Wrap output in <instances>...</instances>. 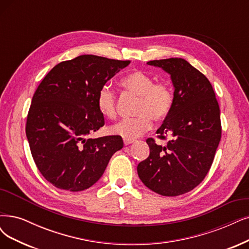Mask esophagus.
<instances>
[{
    "label": "esophagus",
    "instance_id": "34e87169",
    "mask_svg": "<svg viewBox=\"0 0 249 249\" xmlns=\"http://www.w3.org/2000/svg\"><path fill=\"white\" fill-rule=\"evenodd\" d=\"M123 142H124V144H125V145H128V144H130V143L134 142V140H128V139H124V140H123Z\"/></svg>",
    "mask_w": 249,
    "mask_h": 249
}]
</instances>
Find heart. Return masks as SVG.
I'll return each mask as SVG.
<instances>
[{"instance_id":"b5f03b06","label":"heart","mask_w":249,"mask_h":249,"mask_svg":"<svg viewBox=\"0 0 249 249\" xmlns=\"http://www.w3.org/2000/svg\"><path fill=\"white\" fill-rule=\"evenodd\" d=\"M121 86L129 93L139 97L134 118L123 119L109 127V131L124 139L132 140L151 129L153 120L162 122L171 112L174 94L167 81L155 82V78L142 71H134L120 81ZM97 107L101 115L108 119L117 116V98L115 92L103 87L97 94Z\"/></svg>"}]
</instances>
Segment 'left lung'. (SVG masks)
I'll return each mask as SVG.
<instances>
[{
  "instance_id": "1",
  "label": "left lung",
  "mask_w": 249,
  "mask_h": 249,
  "mask_svg": "<svg viewBox=\"0 0 249 249\" xmlns=\"http://www.w3.org/2000/svg\"><path fill=\"white\" fill-rule=\"evenodd\" d=\"M168 72L174 87L171 112L157 130L166 144L146 140L150 156L137 165L144 186L162 196L192 191L208 173L222 137L219 106L208 79L182 58L152 60Z\"/></svg>"
}]
</instances>
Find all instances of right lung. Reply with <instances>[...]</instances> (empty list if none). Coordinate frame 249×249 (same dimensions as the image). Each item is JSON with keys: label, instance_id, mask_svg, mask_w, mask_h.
<instances>
[{"label": "right lung", "instance_id": "add662e5", "mask_svg": "<svg viewBox=\"0 0 249 249\" xmlns=\"http://www.w3.org/2000/svg\"><path fill=\"white\" fill-rule=\"evenodd\" d=\"M129 63L80 55L56 64L36 88L25 133L36 167L54 187L70 192L90 188L123 148L119 135L87 136L105 125L97 107L99 90Z\"/></svg>", "mask_w": 249, "mask_h": 249}]
</instances>
